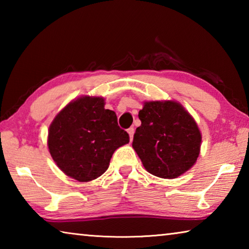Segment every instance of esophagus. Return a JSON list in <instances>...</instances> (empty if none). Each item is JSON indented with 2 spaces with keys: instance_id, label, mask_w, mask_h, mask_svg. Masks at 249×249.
Masks as SVG:
<instances>
[{
  "instance_id": "obj_1",
  "label": "esophagus",
  "mask_w": 249,
  "mask_h": 249,
  "mask_svg": "<svg viewBox=\"0 0 249 249\" xmlns=\"http://www.w3.org/2000/svg\"><path fill=\"white\" fill-rule=\"evenodd\" d=\"M127 133H128V135H129V141L132 142V141H133L134 133H135V129H134V127H130V128H128V129H127Z\"/></svg>"
}]
</instances>
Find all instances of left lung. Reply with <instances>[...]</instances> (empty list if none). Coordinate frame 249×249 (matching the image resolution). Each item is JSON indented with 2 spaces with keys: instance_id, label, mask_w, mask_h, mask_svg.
<instances>
[{
  "instance_id": "8db88e82",
  "label": "left lung",
  "mask_w": 249,
  "mask_h": 249,
  "mask_svg": "<svg viewBox=\"0 0 249 249\" xmlns=\"http://www.w3.org/2000/svg\"><path fill=\"white\" fill-rule=\"evenodd\" d=\"M133 148L149 174L174 179L195 165L202 136L196 122L176 101L145 102Z\"/></svg>"
}]
</instances>
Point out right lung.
I'll return each mask as SVG.
<instances>
[{
    "label": "right lung",
    "mask_w": 249,
    "mask_h": 249,
    "mask_svg": "<svg viewBox=\"0 0 249 249\" xmlns=\"http://www.w3.org/2000/svg\"><path fill=\"white\" fill-rule=\"evenodd\" d=\"M104 99L83 95L71 101L54 117L48 130V149L64 174L88 182L107 170L112 155L129 142Z\"/></svg>",
    "instance_id": "add662e5"
}]
</instances>
